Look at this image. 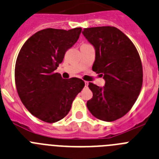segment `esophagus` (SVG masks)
Returning a JSON list of instances; mask_svg holds the SVG:
<instances>
[{
	"label": "esophagus",
	"mask_w": 159,
	"mask_h": 159,
	"mask_svg": "<svg viewBox=\"0 0 159 159\" xmlns=\"http://www.w3.org/2000/svg\"><path fill=\"white\" fill-rule=\"evenodd\" d=\"M84 84H85V87H88V85H89V82H88V81H84Z\"/></svg>",
	"instance_id": "esophagus-1"
}]
</instances>
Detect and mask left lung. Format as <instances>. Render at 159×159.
<instances>
[{
	"instance_id": "left-lung-1",
	"label": "left lung",
	"mask_w": 159,
	"mask_h": 159,
	"mask_svg": "<svg viewBox=\"0 0 159 159\" xmlns=\"http://www.w3.org/2000/svg\"><path fill=\"white\" fill-rule=\"evenodd\" d=\"M82 33L96 50L93 70L105 80L104 88L89 83L93 96L87 107L99 120L113 121L131 109L140 94V56L132 41L116 27L85 28Z\"/></svg>"
}]
</instances>
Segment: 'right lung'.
<instances>
[{
  "mask_svg": "<svg viewBox=\"0 0 159 159\" xmlns=\"http://www.w3.org/2000/svg\"><path fill=\"white\" fill-rule=\"evenodd\" d=\"M81 30L80 27L40 30L28 39L17 55L15 84L18 96L31 114L43 121L54 123L66 116L84 87L81 79L64 80L55 71Z\"/></svg>",
  "mask_w": 159,
  "mask_h": 159,
  "instance_id": "1",
  "label": "right lung"
}]
</instances>
